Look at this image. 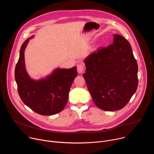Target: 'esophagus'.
I'll use <instances>...</instances> for the list:
<instances>
[{
	"label": "esophagus",
	"mask_w": 154,
	"mask_h": 154,
	"mask_svg": "<svg viewBox=\"0 0 154 154\" xmlns=\"http://www.w3.org/2000/svg\"><path fill=\"white\" fill-rule=\"evenodd\" d=\"M77 72L79 74H82L84 70L83 65L82 63H79L77 65Z\"/></svg>",
	"instance_id": "34e87169"
}]
</instances>
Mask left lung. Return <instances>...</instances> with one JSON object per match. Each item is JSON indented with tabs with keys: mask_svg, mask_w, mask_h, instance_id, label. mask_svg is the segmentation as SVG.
I'll use <instances>...</instances> for the list:
<instances>
[{
	"mask_svg": "<svg viewBox=\"0 0 154 154\" xmlns=\"http://www.w3.org/2000/svg\"><path fill=\"white\" fill-rule=\"evenodd\" d=\"M113 42L84 60L83 77L94 103L104 111L124 108L138 87V64L129 42L113 35Z\"/></svg>",
	"mask_w": 154,
	"mask_h": 154,
	"instance_id": "1",
	"label": "left lung"
}]
</instances>
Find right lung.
Returning <instances> with one entry per match:
<instances>
[{
  "instance_id": "obj_1",
  "label": "right lung",
  "mask_w": 154,
  "mask_h": 154,
  "mask_svg": "<svg viewBox=\"0 0 154 154\" xmlns=\"http://www.w3.org/2000/svg\"><path fill=\"white\" fill-rule=\"evenodd\" d=\"M34 37L28 38L20 49L14 72L18 93L22 101L35 112L54 115L61 112L67 103L71 86L77 76V67L57 68L45 77L32 79L26 70L24 52L29 40Z\"/></svg>"
}]
</instances>
